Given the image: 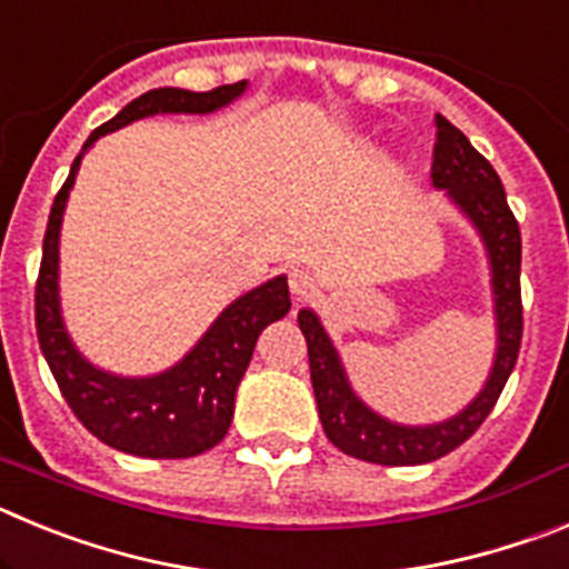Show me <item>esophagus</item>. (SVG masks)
I'll list each match as a JSON object with an SVG mask.
<instances>
[{
    "label": "esophagus",
    "instance_id": "1",
    "mask_svg": "<svg viewBox=\"0 0 569 569\" xmlns=\"http://www.w3.org/2000/svg\"><path fill=\"white\" fill-rule=\"evenodd\" d=\"M288 284H290V293H293L296 299H305V296H308L310 290L316 288V279H313V273H310V270L293 268V270H290V276H288Z\"/></svg>",
    "mask_w": 569,
    "mask_h": 569
}]
</instances>
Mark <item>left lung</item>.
Masks as SVG:
<instances>
[{
  "label": "left lung",
  "mask_w": 569,
  "mask_h": 569,
  "mask_svg": "<svg viewBox=\"0 0 569 569\" xmlns=\"http://www.w3.org/2000/svg\"><path fill=\"white\" fill-rule=\"evenodd\" d=\"M430 179L447 190L450 202L479 230L490 259L492 313H496V359L481 393L439 425H399L365 405L350 387L333 341L313 310H299V328L308 339L310 381H313L325 436L341 453L373 465H425L465 445L499 401L521 347V233L499 173L470 139L441 113H436V148Z\"/></svg>",
  "instance_id": "left-lung-1"
}]
</instances>
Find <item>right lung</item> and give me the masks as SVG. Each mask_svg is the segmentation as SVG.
<instances>
[{"mask_svg":"<svg viewBox=\"0 0 569 569\" xmlns=\"http://www.w3.org/2000/svg\"><path fill=\"white\" fill-rule=\"evenodd\" d=\"M248 82L193 93L182 88H156L124 104L119 113L88 136L82 153L50 208L37 279V336L44 361L64 401L90 433L122 453L142 459H190L216 447L233 421L236 387L248 370L256 339L270 321L290 310L288 276H276L239 296L219 313L208 333L182 361L164 373L128 379L90 365L70 341L59 308V230L79 164L99 136L156 113H213L244 93Z\"/></svg>","mask_w":569,"mask_h":569,"instance_id":"obj_1","label":"right lung"}]
</instances>
